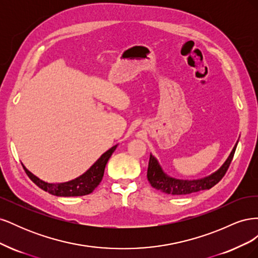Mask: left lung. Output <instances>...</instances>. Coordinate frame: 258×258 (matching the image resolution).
Listing matches in <instances>:
<instances>
[{"label":"left lung","instance_id":"8db88e82","mask_svg":"<svg viewBox=\"0 0 258 258\" xmlns=\"http://www.w3.org/2000/svg\"><path fill=\"white\" fill-rule=\"evenodd\" d=\"M237 144L238 142L233 146L228 158L226 159V161L223 163V166L220 169L215 171L212 174L198 179H181L168 175L165 171L162 170L158 160L151 154L150 162H148L147 168L148 182H150V184L155 189L160 190L168 195H177V196L178 195H188L191 192H197L200 190L212 188L214 185H216L221 181L223 176L225 175L226 171L228 170L233 157V154L236 152Z\"/></svg>","mask_w":258,"mask_h":258}]
</instances>
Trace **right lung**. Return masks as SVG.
I'll return each instance as SVG.
<instances>
[{"label": "right lung", "mask_w": 258, "mask_h": 258, "mask_svg": "<svg viewBox=\"0 0 258 258\" xmlns=\"http://www.w3.org/2000/svg\"><path fill=\"white\" fill-rule=\"evenodd\" d=\"M117 144L111 147L110 150L106 151L104 154L101 155V157L93 163V165L86 171L85 173L80 175L71 181H68L64 183H47L43 181V179L38 178L32 172L22 165L25 169L26 173L31 178L34 184H36L40 188L47 191L53 196L58 197H76V196H85V195H89L95 190L96 187L102 181V177L104 174V169L106 163L110 159L112 154L116 150Z\"/></svg>", "instance_id": "obj_1"}]
</instances>
